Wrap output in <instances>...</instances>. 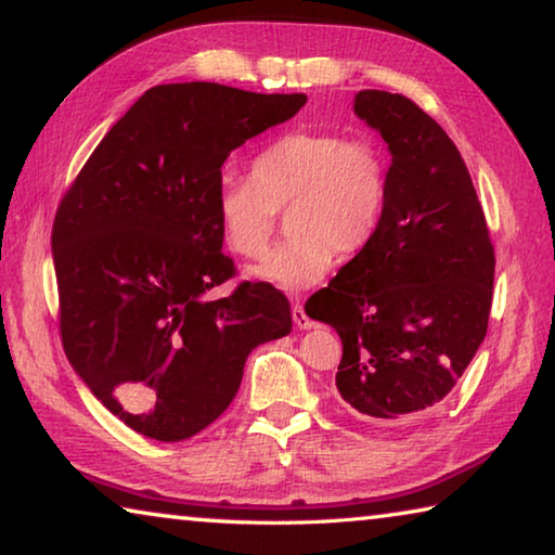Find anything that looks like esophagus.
Instances as JSON below:
<instances>
[{"mask_svg":"<svg viewBox=\"0 0 555 555\" xmlns=\"http://www.w3.org/2000/svg\"><path fill=\"white\" fill-rule=\"evenodd\" d=\"M291 315H294V323L300 327V331H311V327L315 325L311 318L306 315V311H304V306L300 304H296L294 308H291Z\"/></svg>","mask_w":555,"mask_h":555,"instance_id":"esophagus-1","label":"esophagus"}]
</instances>
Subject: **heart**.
Wrapping results in <instances>:
<instances>
[{
    "label": "heart",
    "mask_w": 555,
    "mask_h": 555,
    "mask_svg": "<svg viewBox=\"0 0 555 555\" xmlns=\"http://www.w3.org/2000/svg\"><path fill=\"white\" fill-rule=\"evenodd\" d=\"M389 201L382 149L331 129H291L251 158L249 181H222L212 210L224 244L240 257L264 255L276 210L291 237L271 249L251 279L281 291L315 286L340 257L367 247Z\"/></svg>",
    "instance_id": "heart-1"
}]
</instances>
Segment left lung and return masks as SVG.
<instances>
[{"mask_svg": "<svg viewBox=\"0 0 555 555\" xmlns=\"http://www.w3.org/2000/svg\"><path fill=\"white\" fill-rule=\"evenodd\" d=\"M354 115L389 146L387 210L308 304L343 340V406L403 428L448 397L482 345L494 249L463 156L434 117L384 90L357 92Z\"/></svg>", "mask_w": 555, "mask_h": 555, "instance_id": "obj_1", "label": "left lung"}]
</instances>
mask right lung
I'll return each instance as SVG.
<instances>
[{
    "label": "right lung",
    "instance_id": "right-lung-1",
    "mask_svg": "<svg viewBox=\"0 0 555 555\" xmlns=\"http://www.w3.org/2000/svg\"><path fill=\"white\" fill-rule=\"evenodd\" d=\"M304 92L218 82L146 90L82 166L55 212L61 337L90 391L146 438L185 440L240 389L257 345L291 333L286 296L222 255L212 198L232 149L296 115Z\"/></svg>",
    "mask_w": 555,
    "mask_h": 555
}]
</instances>
